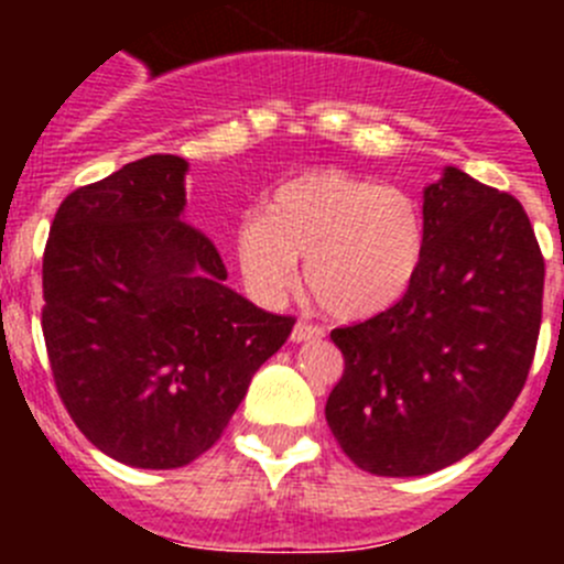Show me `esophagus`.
<instances>
[{"instance_id": "1", "label": "esophagus", "mask_w": 564, "mask_h": 564, "mask_svg": "<svg viewBox=\"0 0 564 564\" xmlns=\"http://www.w3.org/2000/svg\"><path fill=\"white\" fill-rule=\"evenodd\" d=\"M325 336V327L313 325V322H296L291 330V341H316Z\"/></svg>"}]
</instances>
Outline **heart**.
Returning <instances> with one entry per match:
<instances>
[{
  "label": "heart",
  "mask_w": 564,
  "mask_h": 564,
  "mask_svg": "<svg viewBox=\"0 0 564 564\" xmlns=\"http://www.w3.org/2000/svg\"><path fill=\"white\" fill-rule=\"evenodd\" d=\"M423 217L415 197L338 166L307 169L279 183L265 214L234 226L242 279L259 299L285 296L305 257L313 299L338 318H367L410 291L423 262Z\"/></svg>",
  "instance_id": "b5f03b06"
}]
</instances>
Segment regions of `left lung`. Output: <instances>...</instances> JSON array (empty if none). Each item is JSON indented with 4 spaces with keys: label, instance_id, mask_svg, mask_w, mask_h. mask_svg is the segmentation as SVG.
Returning a JSON list of instances; mask_svg holds the SVG:
<instances>
[{
    "label": "left lung",
    "instance_id": "1",
    "mask_svg": "<svg viewBox=\"0 0 564 564\" xmlns=\"http://www.w3.org/2000/svg\"><path fill=\"white\" fill-rule=\"evenodd\" d=\"M423 237L410 291L330 333L344 372L327 426L378 477L475 452L514 406L540 338L545 259L517 197L446 166L423 192Z\"/></svg>",
    "mask_w": 564,
    "mask_h": 564
}]
</instances>
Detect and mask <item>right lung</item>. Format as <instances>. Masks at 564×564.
Here are the masks:
<instances>
[{
    "label": "right lung",
    "mask_w": 564,
    "mask_h": 564,
    "mask_svg": "<svg viewBox=\"0 0 564 564\" xmlns=\"http://www.w3.org/2000/svg\"><path fill=\"white\" fill-rule=\"evenodd\" d=\"M186 169L149 154L76 188L44 246L58 398L93 446L138 468H181L212 449L296 322L226 285L220 251L183 220Z\"/></svg>",
    "instance_id": "right-lung-1"
}]
</instances>
